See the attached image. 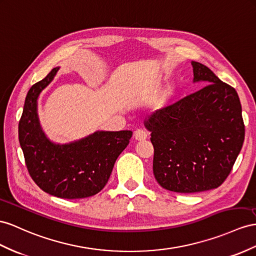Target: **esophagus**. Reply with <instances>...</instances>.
I'll use <instances>...</instances> for the list:
<instances>
[{
    "label": "esophagus",
    "mask_w": 256,
    "mask_h": 256,
    "mask_svg": "<svg viewBox=\"0 0 256 256\" xmlns=\"http://www.w3.org/2000/svg\"><path fill=\"white\" fill-rule=\"evenodd\" d=\"M134 137L137 140H146L148 137V133L146 132L145 130L142 128H137L135 132H134Z\"/></svg>",
    "instance_id": "34e87169"
}]
</instances>
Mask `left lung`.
Masks as SVG:
<instances>
[{"label":"left lung","instance_id":"left-lung-1","mask_svg":"<svg viewBox=\"0 0 256 256\" xmlns=\"http://www.w3.org/2000/svg\"><path fill=\"white\" fill-rule=\"evenodd\" d=\"M194 80L204 86L149 118L152 170L168 190L192 194L220 186L244 140L239 96L206 66L192 62Z\"/></svg>","mask_w":256,"mask_h":256}]
</instances>
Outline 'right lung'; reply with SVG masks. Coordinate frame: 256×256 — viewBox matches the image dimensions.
<instances>
[{"label": "right lung", "instance_id": "obj_1", "mask_svg": "<svg viewBox=\"0 0 256 256\" xmlns=\"http://www.w3.org/2000/svg\"><path fill=\"white\" fill-rule=\"evenodd\" d=\"M58 69L54 68L29 90L19 120V142L29 175L43 192L62 199L88 198L106 186L114 162L133 132H96L68 145L52 144L38 124L36 100Z\"/></svg>", "mask_w": 256, "mask_h": 256}]
</instances>
